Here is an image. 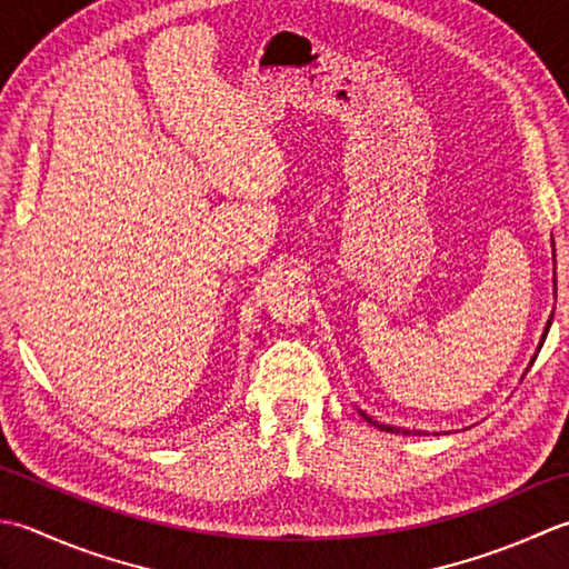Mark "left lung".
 <instances>
[{
    "label": "left lung",
    "instance_id": "left-lung-1",
    "mask_svg": "<svg viewBox=\"0 0 569 569\" xmlns=\"http://www.w3.org/2000/svg\"><path fill=\"white\" fill-rule=\"evenodd\" d=\"M555 284H558V282H555ZM555 289H558V287H555ZM550 323H552V319L548 321V327H545V331H542V339H540V343H538V351L542 349V341H545V336H548V331H550ZM532 361H536V358H532ZM532 361H530V366H532ZM358 412H361V410H358ZM361 417H363L366 422H370V425H373V427H378V430H382V432H396V435H422L420 430H405V427L380 425V422H376V420H370V417H368L366 412H361ZM435 435H439V432H435Z\"/></svg>",
    "mask_w": 569,
    "mask_h": 569
}]
</instances>
